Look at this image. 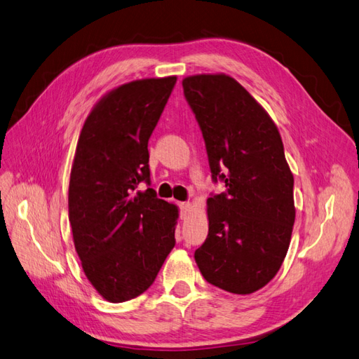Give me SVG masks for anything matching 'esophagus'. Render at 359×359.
Wrapping results in <instances>:
<instances>
[{
    "label": "esophagus",
    "instance_id": "esophagus-1",
    "mask_svg": "<svg viewBox=\"0 0 359 359\" xmlns=\"http://www.w3.org/2000/svg\"><path fill=\"white\" fill-rule=\"evenodd\" d=\"M180 214H181V219H186L190 212V203L189 202H180Z\"/></svg>",
    "mask_w": 359,
    "mask_h": 359
}]
</instances>
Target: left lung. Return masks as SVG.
I'll return each mask as SVG.
<instances>
[{
	"mask_svg": "<svg viewBox=\"0 0 359 359\" xmlns=\"http://www.w3.org/2000/svg\"><path fill=\"white\" fill-rule=\"evenodd\" d=\"M182 88L212 181L226 187L208 198V236L194 260L208 283L247 295L278 273L295 223L283 142L264 107L231 76H189Z\"/></svg>",
	"mask_w": 359,
	"mask_h": 359,
	"instance_id": "8db88e82",
	"label": "left lung"
}]
</instances>
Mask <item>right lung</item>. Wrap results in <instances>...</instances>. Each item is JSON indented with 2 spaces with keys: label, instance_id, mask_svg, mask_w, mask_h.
Masks as SVG:
<instances>
[{
  "label": "right lung",
  "instance_id": "add662e5",
  "mask_svg": "<svg viewBox=\"0 0 359 359\" xmlns=\"http://www.w3.org/2000/svg\"><path fill=\"white\" fill-rule=\"evenodd\" d=\"M177 78L118 86L94 106L76 147L69 220L83 273L100 295L124 302L144 293L175 245L178 208L149 180L148 140Z\"/></svg>",
  "mask_w": 359,
  "mask_h": 359
}]
</instances>
